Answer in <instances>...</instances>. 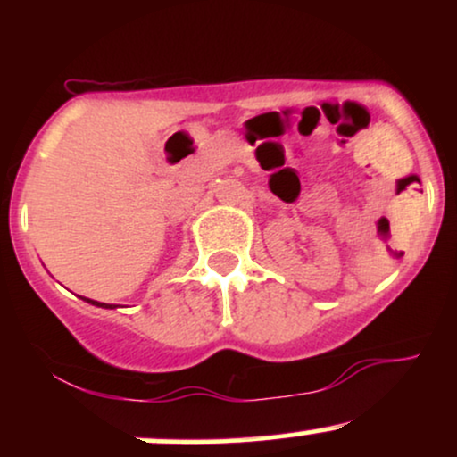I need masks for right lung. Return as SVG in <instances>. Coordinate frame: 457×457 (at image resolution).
Returning a JSON list of instances; mask_svg holds the SVG:
<instances>
[{"instance_id": "add662e5", "label": "right lung", "mask_w": 457, "mask_h": 457, "mask_svg": "<svg viewBox=\"0 0 457 457\" xmlns=\"http://www.w3.org/2000/svg\"><path fill=\"white\" fill-rule=\"evenodd\" d=\"M92 303V305H98V307H104V309H112V305H104V303H98V301H90Z\"/></svg>"}]
</instances>
